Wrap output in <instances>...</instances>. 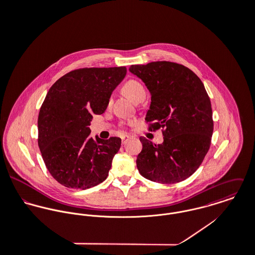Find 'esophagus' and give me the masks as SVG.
Returning <instances> with one entry per match:
<instances>
[{"label":"esophagus","mask_w":255,"mask_h":255,"mask_svg":"<svg viewBox=\"0 0 255 255\" xmlns=\"http://www.w3.org/2000/svg\"><path fill=\"white\" fill-rule=\"evenodd\" d=\"M129 138H130L129 135H127V134L123 135V136H122V143H123V144H126V142H127Z\"/></svg>","instance_id":"34e87169"}]
</instances>
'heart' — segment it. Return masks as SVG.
Returning a JSON list of instances; mask_svg holds the SVG:
<instances>
[{"instance_id": "heart-1", "label": "heart", "mask_w": 255, "mask_h": 255, "mask_svg": "<svg viewBox=\"0 0 255 255\" xmlns=\"http://www.w3.org/2000/svg\"><path fill=\"white\" fill-rule=\"evenodd\" d=\"M125 93L133 101L137 102L142 98H145L146 91L144 86L137 80L130 79L127 81L123 87Z\"/></svg>"}]
</instances>
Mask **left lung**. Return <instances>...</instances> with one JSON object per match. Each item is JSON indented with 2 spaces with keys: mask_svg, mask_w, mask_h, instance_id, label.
<instances>
[{
  "mask_svg": "<svg viewBox=\"0 0 255 255\" xmlns=\"http://www.w3.org/2000/svg\"><path fill=\"white\" fill-rule=\"evenodd\" d=\"M151 95L145 121L149 129L165 128L164 141L154 144L140 137L136 159L142 177L152 182L175 183L190 177L207 154L213 133L211 102L200 78L184 66L152 62L129 67Z\"/></svg>",
  "mask_w": 255,
  "mask_h": 255,
  "instance_id": "left-lung-1",
  "label": "left lung"
}]
</instances>
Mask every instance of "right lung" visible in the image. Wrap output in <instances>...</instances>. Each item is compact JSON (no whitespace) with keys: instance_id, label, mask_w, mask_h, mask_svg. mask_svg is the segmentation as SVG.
Masks as SVG:
<instances>
[{"instance_id":"obj_1","label":"right lung","mask_w":255,"mask_h":255,"mask_svg":"<svg viewBox=\"0 0 255 255\" xmlns=\"http://www.w3.org/2000/svg\"><path fill=\"white\" fill-rule=\"evenodd\" d=\"M126 67L75 70L49 89L38 116V145L52 177L66 187L86 189L104 182L121 138L91 137L93 115L103 114Z\"/></svg>"}]
</instances>
